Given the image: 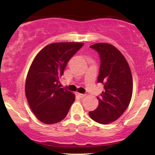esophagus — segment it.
Returning <instances> with one entry per match:
<instances>
[{
  "instance_id": "34e87169",
  "label": "esophagus",
  "mask_w": 155,
  "mask_h": 155,
  "mask_svg": "<svg viewBox=\"0 0 155 155\" xmlns=\"http://www.w3.org/2000/svg\"><path fill=\"white\" fill-rule=\"evenodd\" d=\"M76 95H77L79 97H80V98H83L84 97L85 95L84 94H81V93H79V92H76Z\"/></svg>"
}]
</instances>
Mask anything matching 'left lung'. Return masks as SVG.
<instances>
[{
  "label": "left lung",
  "instance_id": "1",
  "mask_svg": "<svg viewBox=\"0 0 155 155\" xmlns=\"http://www.w3.org/2000/svg\"><path fill=\"white\" fill-rule=\"evenodd\" d=\"M90 47L100 56L97 82L104 84V90L97 97L98 106L89 115L98 123H111L128 107L133 93L132 74L127 60L113 45L99 43Z\"/></svg>",
  "mask_w": 155,
  "mask_h": 155
}]
</instances>
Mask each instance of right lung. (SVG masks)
I'll use <instances>...</instances> for the list:
<instances>
[{
	"label": "right lung",
	"instance_id": "obj_1",
	"mask_svg": "<svg viewBox=\"0 0 155 155\" xmlns=\"http://www.w3.org/2000/svg\"><path fill=\"white\" fill-rule=\"evenodd\" d=\"M83 43H53L35 56L27 76L25 95L32 111L41 122L54 124L65 118L75 95L59 87V78Z\"/></svg>",
	"mask_w": 155,
	"mask_h": 155
}]
</instances>
